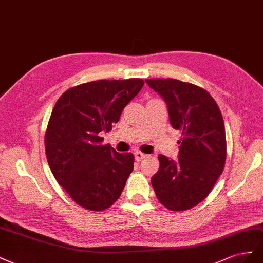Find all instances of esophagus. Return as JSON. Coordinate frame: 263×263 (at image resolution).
Masks as SVG:
<instances>
[{
	"label": "esophagus",
	"instance_id": "34e87169",
	"mask_svg": "<svg viewBox=\"0 0 263 263\" xmlns=\"http://www.w3.org/2000/svg\"><path fill=\"white\" fill-rule=\"evenodd\" d=\"M134 156H136V160H137V161H141V160L145 159L146 154L142 153V152H140V151H136V152H134Z\"/></svg>",
	"mask_w": 263,
	"mask_h": 263
}]
</instances>
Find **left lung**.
Here are the masks:
<instances>
[{
	"label": "left lung",
	"mask_w": 263,
	"mask_h": 263,
	"mask_svg": "<svg viewBox=\"0 0 263 263\" xmlns=\"http://www.w3.org/2000/svg\"><path fill=\"white\" fill-rule=\"evenodd\" d=\"M167 104L171 125L181 131L178 160L159 155L151 183L157 199L170 211L198 205L213 190L226 162V133L218 104L205 89L177 79H146Z\"/></svg>",
	"instance_id": "left-lung-1"
}]
</instances>
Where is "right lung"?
Here are the masks:
<instances>
[{"mask_svg":"<svg viewBox=\"0 0 263 263\" xmlns=\"http://www.w3.org/2000/svg\"><path fill=\"white\" fill-rule=\"evenodd\" d=\"M143 79L96 80L59 97L45 133L52 175L79 206L101 212L115 204L133 171L134 155L102 144Z\"/></svg>","mask_w":263,"mask_h":263,"instance_id":"obj_1","label":"right lung"}]
</instances>
